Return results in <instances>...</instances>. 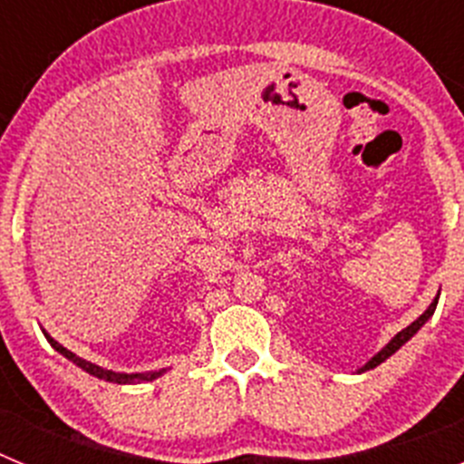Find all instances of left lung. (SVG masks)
Segmentation results:
<instances>
[{
  "label": "left lung",
  "mask_w": 464,
  "mask_h": 464,
  "mask_svg": "<svg viewBox=\"0 0 464 464\" xmlns=\"http://www.w3.org/2000/svg\"><path fill=\"white\" fill-rule=\"evenodd\" d=\"M437 302H440V295H437V297H434V302H432V304H430V306H428V309H425V311H423V314L418 315V318H416V321H413V323H411V325H407V327H404V330H401V332H397L395 337H392V339H391V342L385 343V346H383V348H381L379 353H376V355H374V358H372V360H370V362L364 364V367H362V370H360V372L374 370V367H379V364H381V362H385V360L391 358V355H392V353H395V351H400V348H401V346H404V343H407V342H409V339H411V337H413V334H416V332H418V330H420V327H423V325H425V323H428V321H430V318H432L434 309H437Z\"/></svg>",
  "instance_id": "obj_1"
}]
</instances>
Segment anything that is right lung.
Returning <instances> with one entry per match:
<instances>
[{
    "mask_svg": "<svg viewBox=\"0 0 464 464\" xmlns=\"http://www.w3.org/2000/svg\"><path fill=\"white\" fill-rule=\"evenodd\" d=\"M44 334H46L48 343H51V346L55 348L57 353L64 355V358H67V360H72V362L76 364V367H81V370L88 372V374L97 376V379H102V381H109V383H121V385H122V383H141V381H153V379H158V376H162V374H165V372H167V370H160V372H146V374H121V372L104 370V367H100V364L88 362V360L79 358V355H76V353H72V351H67V348H64L63 343H57L55 339H53L51 334H48V332H44Z\"/></svg>",
    "mask_w": 464,
    "mask_h": 464,
    "instance_id": "add662e5",
    "label": "right lung"
}]
</instances>
